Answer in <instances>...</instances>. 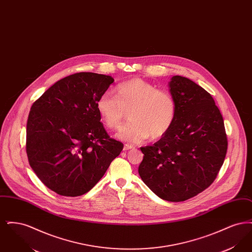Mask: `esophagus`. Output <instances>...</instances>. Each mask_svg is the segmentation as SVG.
<instances>
[{
	"label": "esophagus",
	"mask_w": 252,
	"mask_h": 252,
	"mask_svg": "<svg viewBox=\"0 0 252 252\" xmlns=\"http://www.w3.org/2000/svg\"><path fill=\"white\" fill-rule=\"evenodd\" d=\"M134 148H135V146L132 145V144H125V146H124V150H125V151H127V150H129V149H134Z\"/></svg>",
	"instance_id": "1"
}]
</instances>
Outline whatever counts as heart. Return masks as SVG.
<instances>
[{
	"label": "heart",
	"mask_w": 252,
	"mask_h": 252,
	"mask_svg": "<svg viewBox=\"0 0 252 252\" xmlns=\"http://www.w3.org/2000/svg\"><path fill=\"white\" fill-rule=\"evenodd\" d=\"M96 108L100 118L110 129H117L126 117V111H129L130 122L121 128L117 137L136 144L149 135L152 139L164 136L177 115L173 94L141 78L117 85L114 95L102 94L97 99Z\"/></svg>",
	"instance_id": "b5f03b06"
}]
</instances>
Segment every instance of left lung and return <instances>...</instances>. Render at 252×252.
<instances>
[{
	"label": "left lung",
	"instance_id": "8db88e82",
	"mask_svg": "<svg viewBox=\"0 0 252 252\" xmlns=\"http://www.w3.org/2000/svg\"><path fill=\"white\" fill-rule=\"evenodd\" d=\"M170 93L176 119L159 141L141 147L139 175L152 192L170 202L185 201L216 179L228 149L224 120L212 95L193 81L175 75Z\"/></svg>",
	"mask_w": 252,
	"mask_h": 252
}]
</instances>
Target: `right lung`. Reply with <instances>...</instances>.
I'll use <instances>...</instances> for the list:
<instances>
[{"mask_svg":"<svg viewBox=\"0 0 252 252\" xmlns=\"http://www.w3.org/2000/svg\"><path fill=\"white\" fill-rule=\"evenodd\" d=\"M114 79L77 72L50 87L34 102L26 126V154L37 178L64 196L89 192L124 144L109 137L96 108Z\"/></svg>","mask_w":252,"mask_h":252,"instance_id":"obj_1","label":"right lung"}]
</instances>
